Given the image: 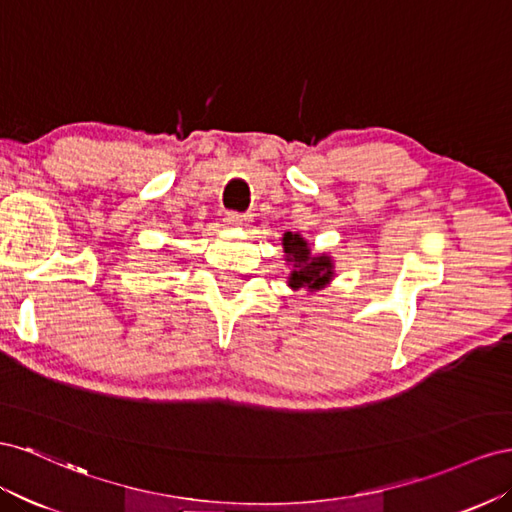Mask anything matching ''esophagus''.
Returning <instances> with one entry per match:
<instances>
[{
    "instance_id": "esophagus-1",
    "label": "esophagus",
    "mask_w": 512,
    "mask_h": 512,
    "mask_svg": "<svg viewBox=\"0 0 512 512\" xmlns=\"http://www.w3.org/2000/svg\"><path fill=\"white\" fill-rule=\"evenodd\" d=\"M225 223L229 227H240V225H246L248 223V214H242V212H227L225 214Z\"/></svg>"
}]
</instances>
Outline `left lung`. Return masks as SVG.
Masks as SVG:
<instances>
[{
  "mask_svg": "<svg viewBox=\"0 0 512 512\" xmlns=\"http://www.w3.org/2000/svg\"><path fill=\"white\" fill-rule=\"evenodd\" d=\"M287 261H294V272L289 276V285L294 289L324 287L332 276V261L328 257H311L309 246L298 233L287 231L283 238Z\"/></svg>",
  "mask_w": 512,
  "mask_h": 512,
  "instance_id": "obj_1",
  "label": "left lung"
}]
</instances>
